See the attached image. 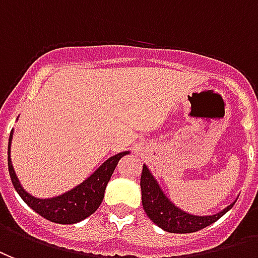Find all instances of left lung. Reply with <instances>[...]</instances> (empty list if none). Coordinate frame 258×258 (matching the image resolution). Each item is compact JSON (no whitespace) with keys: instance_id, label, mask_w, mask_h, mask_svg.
<instances>
[{"instance_id":"obj_1","label":"left lung","mask_w":258,"mask_h":258,"mask_svg":"<svg viewBox=\"0 0 258 258\" xmlns=\"http://www.w3.org/2000/svg\"><path fill=\"white\" fill-rule=\"evenodd\" d=\"M140 187H142V202L144 212L147 213L150 220H152L154 224L172 234L197 232L199 229L213 224L214 221L223 217L235 205V202H232L221 212L212 216H195V214L185 213L165 195L146 165H143Z\"/></svg>"}]
</instances>
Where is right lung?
<instances>
[{"mask_svg": "<svg viewBox=\"0 0 258 258\" xmlns=\"http://www.w3.org/2000/svg\"><path fill=\"white\" fill-rule=\"evenodd\" d=\"M12 136L13 129L11 131L8 143V169L13 187L18 191L20 198L23 199L34 212L41 214L44 219L49 220L52 223H59V224H75V223H80L86 217H89L90 214L95 213L104 198L107 184L110 181L119 159L123 155L129 154V151H123L110 157L106 162L99 166V169H96L85 181H82L67 192L61 194L59 197H54V198L39 199L30 195L22 187V184L15 173L12 161H11Z\"/></svg>", "mask_w": 258, "mask_h": 258, "instance_id": "obj_1", "label": "right lung"}]
</instances>
